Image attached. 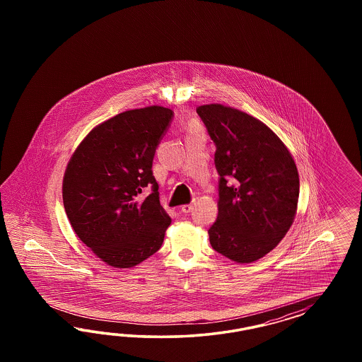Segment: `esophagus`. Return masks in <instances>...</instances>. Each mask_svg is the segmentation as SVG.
<instances>
[{
	"instance_id": "1",
	"label": "esophagus",
	"mask_w": 362,
	"mask_h": 362,
	"mask_svg": "<svg viewBox=\"0 0 362 362\" xmlns=\"http://www.w3.org/2000/svg\"><path fill=\"white\" fill-rule=\"evenodd\" d=\"M194 204H195V202H192L191 204H185L180 209H182L183 214H189V212L194 209Z\"/></svg>"
}]
</instances>
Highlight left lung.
Masks as SVG:
<instances>
[{
	"label": "left lung",
	"mask_w": 362,
	"mask_h": 362,
	"mask_svg": "<svg viewBox=\"0 0 362 362\" xmlns=\"http://www.w3.org/2000/svg\"><path fill=\"white\" fill-rule=\"evenodd\" d=\"M197 112L216 147L219 174V214L209 243L236 263H252L293 223L300 191L295 160L269 127L243 111L204 105Z\"/></svg>",
	"instance_id": "1"
}]
</instances>
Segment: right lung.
I'll use <instances>...</instances> for the list:
<instances>
[{
  "mask_svg": "<svg viewBox=\"0 0 362 362\" xmlns=\"http://www.w3.org/2000/svg\"><path fill=\"white\" fill-rule=\"evenodd\" d=\"M174 118L160 106L124 111L100 123L66 168L62 197L78 238L105 263L130 268L156 252L171 219L159 202L155 151ZM146 186L152 194H139Z\"/></svg>",
  "mask_w": 362,
  "mask_h": 362,
  "instance_id": "right-lung-1",
  "label": "right lung"
}]
</instances>
